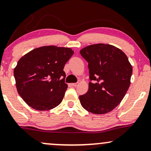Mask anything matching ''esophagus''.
<instances>
[{
    "instance_id": "34e87169",
    "label": "esophagus",
    "mask_w": 151,
    "mask_h": 151,
    "mask_svg": "<svg viewBox=\"0 0 151 151\" xmlns=\"http://www.w3.org/2000/svg\"><path fill=\"white\" fill-rule=\"evenodd\" d=\"M79 84V83H72V86H74V87H75V86H77Z\"/></svg>"
}]
</instances>
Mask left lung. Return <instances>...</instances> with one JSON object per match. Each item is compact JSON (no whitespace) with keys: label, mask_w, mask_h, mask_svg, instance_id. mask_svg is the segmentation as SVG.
I'll use <instances>...</instances> for the list:
<instances>
[{"label":"left lung","mask_w":151,"mask_h":151,"mask_svg":"<svg viewBox=\"0 0 151 151\" xmlns=\"http://www.w3.org/2000/svg\"><path fill=\"white\" fill-rule=\"evenodd\" d=\"M80 53L88 63L90 79L88 91L79 96L81 106L93 114L108 113L126 94L132 67L121 49L110 45L88 46Z\"/></svg>","instance_id":"left-lung-1"}]
</instances>
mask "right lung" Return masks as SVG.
Listing matches in <instances>:
<instances>
[{"label": "right lung", "mask_w": 151, "mask_h": 151, "mask_svg": "<svg viewBox=\"0 0 151 151\" xmlns=\"http://www.w3.org/2000/svg\"><path fill=\"white\" fill-rule=\"evenodd\" d=\"M73 54L70 48L46 46L20 58L14 76L17 91L28 105L47 111L60 104L68 88L64 66Z\"/></svg>", "instance_id": "add662e5"}]
</instances>
